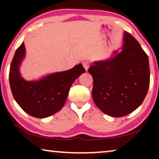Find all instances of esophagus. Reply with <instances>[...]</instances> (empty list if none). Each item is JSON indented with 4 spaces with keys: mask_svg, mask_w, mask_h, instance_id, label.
<instances>
[{
    "mask_svg": "<svg viewBox=\"0 0 159 159\" xmlns=\"http://www.w3.org/2000/svg\"><path fill=\"white\" fill-rule=\"evenodd\" d=\"M82 65H83L84 69H85L86 71H88V69H89V66H90V64H89V62L88 61H84L83 62H82Z\"/></svg>",
    "mask_w": 159,
    "mask_h": 159,
    "instance_id": "esophagus-1",
    "label": "esophagus"
}]
</instances>
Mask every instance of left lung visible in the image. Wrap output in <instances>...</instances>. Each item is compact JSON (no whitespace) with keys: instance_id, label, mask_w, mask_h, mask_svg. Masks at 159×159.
<instances>
[{"instance_id":"8db88e82","label":"left lung","mask_w":159,"mask_h":159,"mask_svg":"<svg viewBox=\"0 0 159 159\" xmlns=\"http://www.w3.org/2000/svg\"><path fill=\"white\" fill-rule=\"evenodd\" d=\"M123 45L109 58L92 63L93 99L104 114L121 117L137 109L150 84L147 54L132 34L124 32Z\"/></svg>"}]
</instances>
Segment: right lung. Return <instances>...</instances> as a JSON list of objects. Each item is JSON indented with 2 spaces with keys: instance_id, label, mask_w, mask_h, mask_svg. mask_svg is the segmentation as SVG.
Here are the masks:
<instances>
[{
  "instance_id": "right-lung-1",
  "label": "right lung",
  "mask_w": 159,
  "mask_h": 159,
  "mask_svg": "<svg viewBox=\"0 0 159 159\" xmlns=\"http://www.w3.org/2000/svg\"><path fill=\"white\" fill-rule=\"evenodd\" d=\"M26 56L24 42L16 49L9 71V83L14 98L30 116L46 118L61 109L66 103L69 88L85 69L81 64L72 69L43 76L36 80L21 77L20 66Z\"/></svg>"
}]
</instances>
